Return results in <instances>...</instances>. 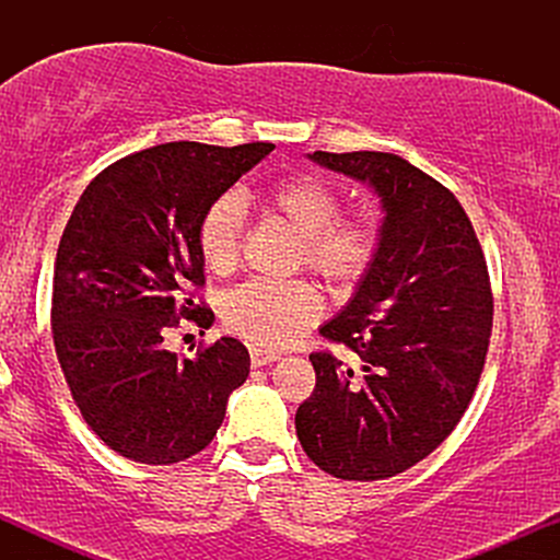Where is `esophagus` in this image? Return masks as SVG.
<instances>
[{"label": "esophagus", "mask_w": 560, "mask_h": 560, "mask_svg": "<svg viewBox=\"0 0 560 560\" xmlns=\"http://www.w3.org/2000/svg\"><path fill=\"white\" fill-rule=\"evenodd\" d=\"M249 361H253V365H268L273 361H279V352L276 350H262V347H249Z\"/></svg>", "instance_id": "esophagus-1"}]
</instances>
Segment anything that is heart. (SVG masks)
<instances>
[{
	"instance_id": "1",
	"label": "heart",
	"mask_w": 560,
	"mask_h": 560,
	"mask_svg": "<svg viewBox=\"0 0 560 560\" xmlns=\"http://www.w3.org/2000/svg\"><path fill=\"white\" fill-rule=\"evenodd\" d=\"M260 205L300 234L298 262L334 287H352L376 258L378 231L363 215H339V199L313 176L273 184ZM244 208L236 195H223L205 208L197 223V247L205 268L229 273L240 260ZM320 292L305 279H249L218 300L223 326L255 345L281 347L298 339L320 316Z\"/></svg>"
}]
</instances>
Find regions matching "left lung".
<instances>
[{"instance_id": "8db88e82", "label": "left lung", "mask_w": 560, "mask_h": 560, "mask_svg": "<svg viewBox=\"0 0 560 560\" xmlns=\"http://www.w3.org/2000/svg\"><path fill=\"white\" fill-rule=\"evenodd\" d=\"M313 163L382 199L376 258L345 311L320 326L355 352H313L316 389L298 408L300 445L347 481L402 474L445 442L485 369L492 289L481 244L450 189L389 152H313Z\"/></svg>"}]
</instances>
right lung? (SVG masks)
Segmentation results:
<instances>
[{"instance_id": "right-lung-1", "label": "right lung", "mask_w": 560, "mask_h": 560, "mask_svg": "<svg viewBox=\"0 0 560 560\" xmlns=\"http://www.w3.org/2000/svg\"><path fill=\"white\" fill-rule=\"evenodd\" d=\"M273 144L168 141L107 165L75 202L55 260L52 334L83 421L128 460L168 466L210 445L229 395L249 376V352L221 337L178 358L165 331L199 329L205 284L197 223L205 208Z\"/></svg>"}]
</instances>
